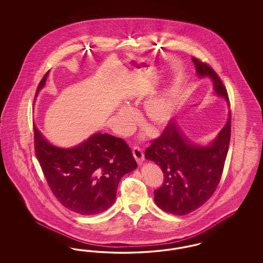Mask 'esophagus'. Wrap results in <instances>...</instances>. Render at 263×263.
<instances>
[{"label":"esophagus","mask_w":263,"mask_h":263,"mask_svg":"<svg viewBox=\"0 0 263 263\" xmlns=\"http://www.w3.org/2000/svg\"><path fill=\"white\" fill-rule=\"evenodd\" d=\"M132 153H133V156H134V158H135L138 164H142L143 162H144V154H143L142 150L140 148H138V147H135L132 150Z\"/></svg>","instance_id":"esophagus-1"}]
</instances>
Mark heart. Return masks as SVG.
Returning <instances> with one entry per match:
<instances>
[{"instance_id":"obj_1","label":"heart","mask_w":263,"mask_h":263,"mask_svg":"<svg viewBox=\"0 0 263 263\" xmlns=\"http://www.w3.org/2000/svg\"><path fill=\"white\" fill-rule=\"evenodd\" d=\"M175 101L165 95H158L145 102L144 118L145 121L154 130H160L166 125L174 114ZM118 116L123 125H131L134 119V112L128 106H121Z\"/></svg>"}]
</instances>
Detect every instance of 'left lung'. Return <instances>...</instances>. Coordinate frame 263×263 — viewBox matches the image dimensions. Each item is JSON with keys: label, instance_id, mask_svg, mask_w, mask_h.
Masks as SVG:
<instances>
[{"label": "left lung", "instance_id": "1", "mask_svg": "<svg viewBox=\"0 0 263 263\" xmlns=\"http://www.w3.org/2000/svg\"><path fill=\"white\" fill-rule=\"evenodd\" d=\"M196 75L209 78L214 92L230 106L222 81L210 66L192 58ZM231 138V111L225 126L207 145L191 142L175 121L165 127L156 139L145 158L163 171V183L154 191L157 206L163 211L182 216L192 212L208 200L218 186L223 174Z\"/></svg>", "mask_w": 263, "mask_h": 263}]
</instances>
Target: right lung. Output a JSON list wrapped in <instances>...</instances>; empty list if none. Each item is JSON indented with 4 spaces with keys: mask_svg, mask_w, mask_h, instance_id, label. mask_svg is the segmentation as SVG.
<instances>
[{
    "mask_svg": "<svg viewBox=\"0 0 263 263\" xmlns=\"http://www.w3.org/2000/svg\"><path fill=\"white\" fill-rule=\"evenodd\" d=\"M48 72L41 80L44 88ZM38 162L51 191L73 212L90 216L106 211L116 199L123 175L136 170L131 149L120 138L95 133L72 148L52 145L34 125Z\"/></svg>",
    "mask_w": 263,
    "mask_h": 263,
    "instance_id": "right-lung-1",
    "label": "right lung"
}]
</instances>
